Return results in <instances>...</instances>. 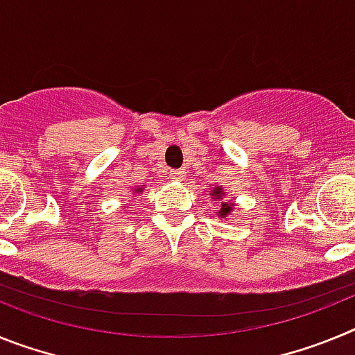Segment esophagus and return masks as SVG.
<instances>
[{"label": "esophagus", "instance_id": "34e87169", "mask_svg": "<svg viewBox=\"0 0 355 355\" xmlns=\"http://www.w3.org/2000/svg\"><path fill=\"white\" fill-rule=\"evenodd\" d=\"M171 178L172 180H183L184 178V171H171Z\"/></svg>", "mask_w": 355, "mask_h": 355}]
</instances>
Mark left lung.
I'll use <instances>...</instances> for the list:
<instances>
[{"mask_svg": "<svg viewBox=\"0 0 355 355\" xmlns=\"http://www.w3.org/2000/svg\"><path fill=\"white\" fill-rule=\"evenodd\" d=\"M211 196L213 197H222V196H224V190H222L220 187H215L211 190ZM231 209H233V205H231V202H222V208H220V211H218V216H225L227 213H231Z\"/></svg>", "mask_w": 355, "mask_h": 355, "instance_id": "1", "label": "left lung"}]
</instances>
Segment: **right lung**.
Here are the masks:
<instances>
[{"label":"right lung","instance_id":"obj_1","mask_svg":"<svg viewBox=\"0 0 355 355\" xmlns=\"http://www.w3.org/2000/svg\"><path fill=\"white\" fill-rule=\"evenodd\" d=\"M142 190H144V188H142V187H139V188H135V190H133V192H137V193H140V192H142Z\"/></svg>","mask_w":355,"mask_h":355}]
</instances>
